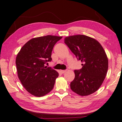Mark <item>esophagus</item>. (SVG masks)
Masks as SVG:
<instances>
[{
    "label": "esophagus",
    "instance_id": "34e87169",
    "mask_svg": "<svg viewBox=\"0 0 122 122\" xmlns=\"http://www.w3.org/2000/svg\"><path fill=\"white\" fill-rule=\"evenodd\" d=\"M66 71H67L66 70H61V74H64L65 72H66Z\"/></svg>",
    "mask_w": 122,
    "mask_h": 122
}]
</instances>
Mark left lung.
Segmentation results:
<instances>
[{
    "instance_id": "left-lung-1",
    "label": "left lung",
    "mask_w": 122,
    "mask_h": 122,
    "mask_svg": "<svg viewBox=\"0 0 122 122\" xmlns=\"http://www.w3.org/2000/svg\"><path fill=\"white\" fill-rule=\"evenodd\" d=\"M65 43L83 64L75 70V77L70 88L81 96H88L98 90L105 79L108 69V59L99 42L84 35L65 37Z\"/></svg>"
}]
</instances>
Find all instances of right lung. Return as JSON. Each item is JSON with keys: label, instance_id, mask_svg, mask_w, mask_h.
I'll return each mask as SVG.
<instances>
[{"label": "right lung", "instance_id": "1", "mask_svg": "<svg viewBox=\"0 0 122 122\" xmlns=\"http://www.w3.org/2000/svg\"><path fill=\"white\" fill-rule=\"evenodd\" d=\"M61 36H46L32 39L21 48L16 57L18 76L29 92L42 97L54 88L58 73L45 64L52 61L51 55Z\"/></svg>", "mask_w": 122, "mask_h": 122}]
</instances>
